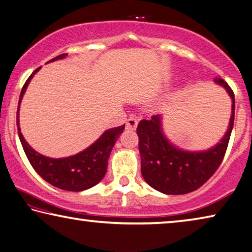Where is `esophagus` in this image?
Here are the masks:
<instances>
[{"label":"esophagus","mask_w":252,"mask_h":252,"mask_svg":"<svg viewBox=\"0 0 252 252\" xmlns=\"http://www.w3.org/2000/svg\"><path fill=\"white\" fill-rule=\"evenodd\" d=\"M138 122H139V120L137 118H134V117L129 118L126 123V129L127 130H135V127H137V126H138Z\"/></svg>","instance_id":"1"}]
</instances>
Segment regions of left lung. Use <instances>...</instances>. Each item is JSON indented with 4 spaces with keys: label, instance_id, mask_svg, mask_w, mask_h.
<instances>
[{
    "label": "left lung",
    "instance_id": "8db88e82",
    "mask_svg": "<svg viewBox=\"0 0 252 252\" xmlns=\"http://www.w3.org/2000/svg\"><path fill=\"white\" fill-rule=\"evenodd\" d=\"M232 101L226 132L217 145L203 151H187L171 143L163 133L162 117L141 120L137 127L141 174L149 186L168 195L187 194L199 189L219 168L224 157L234 123V94L226 82L214 78Z\"/></svg>",
    "mask_w": 252,
    "mask_h": 252
}]
</instances>
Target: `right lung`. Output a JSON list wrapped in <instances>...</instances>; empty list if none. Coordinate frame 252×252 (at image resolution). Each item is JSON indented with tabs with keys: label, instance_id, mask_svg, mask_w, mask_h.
Masks as SVG:
<instances>
[{
	"label": "right lung",
	"instance_id": "add662e5",
	"mask_svg": "<svg viewBox=\"0 0 252 252\" xmlns=\"http://www.w3.org/2000/svg\"><path fill=\"white\" fill-rule=\"evenodd\" d=\"M67 57V54L51 59L48 63L59 61ZM41 68L35 69L30 77L27 79L25 85L22 87L21 94H20L18 112H17V125L19 130V138L22 143L23 150L29 159L31 166L33 169L41 176L46 182H48L55 187L70 191H82L89 189L102 181L105 176L107 169V160L110 158V154L118 140L120 134L125 130V126L112 127L104 131L101 137L96 141L92 143L90 147L84 149L81 153L69 156L65 158H50L46 157L35 151L29 143H28L20 130L19 122V111L20 103L22 101L27 87L29 85L35 73Z\"/></svg>",
	"mask_w": 252,
	"mask_h": 252
}]
</instances>
